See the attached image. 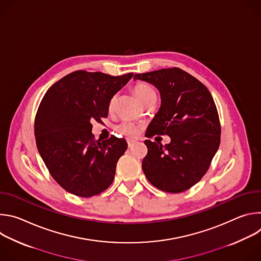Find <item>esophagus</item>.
Returning <instances> with one entry per match:
<instances>
[{
  "mask_svg": "<svg viewBox=\"0 0 261 261\" xmlns=\"http://www.w3.org/2000/svg\"><path fill=\"white\" fill-rule=\"evenodd\" d=\"M127 142H128V146H129V147H131V146H133V145H134V143H135L136 141H135V140H133V139H128V140H127Z\"/></svg>",
  "mask_w": 261,
  "mask_h": 261,
  "instance_id": "1",
  "label": "esophagus"
}]
</instances>
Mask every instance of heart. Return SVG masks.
Here are the masks:
<instances>
[{"instance_id": "heart-1", "label": "heart", "mask_w": 261, "mask_h": 261, "mask_svg": "<svg viewBox=\"0 0 261 261\" xmlns=\"http://www.w3.org/2000/svg\"><path fill=\"white\" fill-rule=\"evenodd\" d=\"M133 92L136 95V97L142 103H144L145 101L150 100V99H153V98L156 99V92H155L154 88L152 86H150V85L144 84V83L136 84L134 86V88H133ZM116 100H117L116 96L111 97V99L109 100V103H108V108L109 109H113L114 108ZM117 130L121 134L126 135L128 137H135L139 133V128L137 126H135L134 124H131V123H128V122H124L121 125H119L117 127Z\"/></svg>"}]
</instances>
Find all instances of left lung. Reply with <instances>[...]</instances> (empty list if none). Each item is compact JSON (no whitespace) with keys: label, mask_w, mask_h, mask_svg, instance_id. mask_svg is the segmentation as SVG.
I'll return each instance as SVG.
<instances>
[{"label":"left lung","mask_w":261,"mask_h":261,"mask_svg":"<svg viewBox=\"0 0 261 261\" xmlns=\"http://www.w3.org/2000/svg\"><path fill=\"white\" fill-rule=\"evenodd\" d=\"M134 80L152 84L161 96L160 109L145 136L168 135L171 139L165 145L144 141L147 154L142 170L148 181L164 192L188 190L205 174L220 145L214 99L203 84L176 67L135 74Z\"/></svg>","instance_id":"1"}]
</instances>
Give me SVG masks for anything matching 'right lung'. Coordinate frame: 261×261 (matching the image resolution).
Wrapping results in <instances>:
<instances>
[{
  "label": "right lung",
  "instance_id": "add662e5",
  "mask_svg": "<svg viewBox=\"0 0 261 261\" xmlns=\"http://www.w3.org/2000/svg\"><path fill=\"white\" fill-rule=\"evenodd\" d=\"M132 76L79 70L43 96L35 118L36 144L49 173L67 192L92 197L113 182L128 143L116 136L95 140L92 123L108 116L109 100Z\"/></svg>",
  "mask_w": 261,
  "mask_h": 261
}]
</instances>
